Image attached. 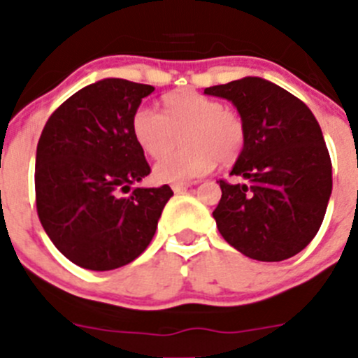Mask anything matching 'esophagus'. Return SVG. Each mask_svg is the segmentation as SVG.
I'll return each instance as SVG.
<instances>
[{
  "instance_id": "1",
  "label": "esophagus",
  "mask_w": 358,
  "mask_h": 358,
  "mask_svg": "<svg viewBox=\"0 0 358 358\" xmlns=\"http://www.w3.org/2000/svg\"><path fill=\"white\" fill-rule=\"evenodd\" d=\"M192 185V183H189V182H178V183H173L171 185V189H173V192H183V190H187L189 189V187Z\"/></svg>"
}]
</instances>
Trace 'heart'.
<instances>
[{"label": "heart", "instance_id": "heart-1", "mask_svg": "<svg viewBox=\"0 0 358 358\" xmlns=\"http://www.w3.org/2000/svg\"><path fill=\"white\" fill-rule=\"evenodd\" d=\"M131 133L143 152L159 157L178 143L180 151L159 159L154 178L164 183L189 182L208 175L216 166L237 161L246 145V124L237 112L199 92H176L164 96V114L142 106L131 117Z\"/></svg>", "mask_w": 358, "mask_h": 358}]
</instances>
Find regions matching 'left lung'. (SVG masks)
I'll use <instances>...</instances> for the list:
<instances>
[{
	"label": "left lung",
	"mask_w": 358,
	"mask_h": 358,
	"mask_svg": "<svg viewBox=\"0 0 358 358\" xmlns=\"http://www.w3.org/2000/svg\"><path fill=\"white\" fill-rule=\"evenodd\" d=\"M227 99L246 124V145L220 180L213 211L223 239L258 262H282L317 236L333 190V166L315 115L299 99L262 78L204 90Z\"/></svg>",
	"instance_id": "left-lung-1"
}]
</instances>
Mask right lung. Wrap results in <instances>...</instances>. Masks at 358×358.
<instances>
[{
	"label": "right lung",
	"mask_w": 358,
	"mask_h": 358,
	"mask_svg": "<svg viewBox=\"0 0 358 358\" xmlns=\"http://www.w3.org/2000/svg\"><path fill=\"white\" fill-rule=\"evenodd\" d=\"M152 92L154 86L126 79L96 81L53 112L39 136V222L55 248L81 268L106 272L138 258L173 196L168 185L129 192L150 173L131 117Z\"/></svg>",
	"instance_id": "add662e5"
}]
</instances>
